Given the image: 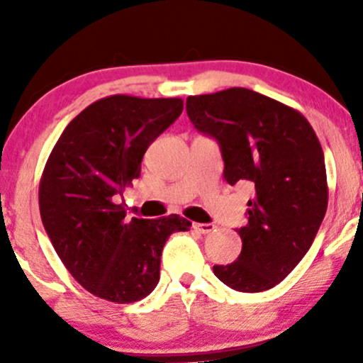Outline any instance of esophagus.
Instances as JSON below:
<instances>
[{
  "label": "esophagus",
  "instance_id": "obj_1",
  "mask_svg": "<svg viewBox=\"0 0 363 363\" xmlns=\"http://www.w3.org/2000/svg\"><path fill=\"white\" fill-rule=\"evenodd\" d=\"M193 228H195L199 233H203V235H205V233L214 232L216 226L211 225V223H195V225H193Z\"/></svg>",
  "mask_w": 363,
  "mask_h": 363
}]
</instances>
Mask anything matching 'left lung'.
<instances>
[{"label": "left lung", "mask_w": 363, "mask_h": 363, "mask_svg": "<svg viewBox=\"0 0 363 363\" xmlns=\"http://www.w3.org/2000/svg\"><path fill=\"white\" fill-rule=\"evenodd\" d=\"M186 111L218 140L225 181L255 186L247 225L237 228L242 251L237 262L214 265L216 277L244 294L270 290L309 251L327 212L320 140L298 111L246 87L188 96Z\"/></svg>", "instance_id": "left-lung-1"}]
</instances>
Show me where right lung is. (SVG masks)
Here are the masks:
<instances>
[{"instance_id": "1", "label": "right lung", "mask_w": 363, "mask_h": 363, "mask_svg": "<svg viewBox=\"0 0 363 363\" xmlns=\"http://www.w3.org/2000/svg\"><path fill=\"white\" fill-rule=\"evenodd\" d=\"M182 107L181 98H101L69 121L43 168V228L77 283L108 302L131 303L151 294L164 242L191 226L177 214L126 219L117 205L121 191L140 177L147 147Z\"/></svg>"}]
</instances>
